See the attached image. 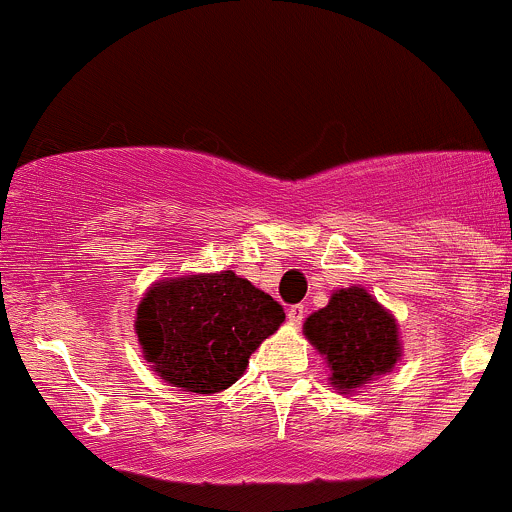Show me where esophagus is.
Instances as JSON below:
<instances>
[{
  "label": "esophagus",
  "mask_w": 512,
  "mask_h": 512,
  "mask_svg": "<svg viewBox=\"0 0 512 512\" xmlns=\"http://www.w3.org/2000/svg\"><path fill=\"white\" fill-rule=\"evenodd\" d=\"M303 318H306V308H303L301 303H296V306L288 308V321L296 323V326H298V323H301Z\"/></svg>",
  "instance_id": "obj_1"
}]
</instances>
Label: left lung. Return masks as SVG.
<instances>
[{
	"label": "left lung",
	"mask_w": 512,
	"mask_h": 512,
	"mask_svg": "<svg viewBox=\"0 0 512 512\" xmlns=\"http://www.w3.org/2000/svg\"><path fill=\"white\" fill-rule=\"evenodd\" d=\"M306 336L331 368L341 391L383 376L401 358L396 318L363 288H341L326 308L306 318Z\"/></svg>",
	"instance_id": "8db88e82"
}]
</instances>
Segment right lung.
<instances>
[{
	"label": "right lung",
	"instance_id": "right-lung-1",
	"mask_svg": "<svg viewBox=\"0 0 512 512\" xmlns=\"http://www.w3.org/2000/svg\"><path fill=\"white\" fill-rule=\"evenodd\" d=\"M286 313L234 271L154 283L136 311L146 361L171 386L219 393L236 383Z\"/></svg>",
	"mask_w": 512,
	"mask_h": 512
}]
</instances>
